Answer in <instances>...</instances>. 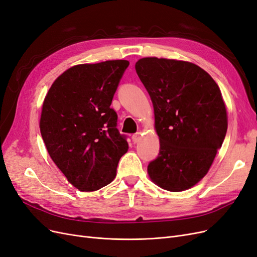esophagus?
Returning <instances> with one entry per match:
<instances>
[{"label":"esophagus","instance_id":"obj_1","mask_svg":"<svg viewBox=\"0 0 257 257\" xmlns=\"http://www.w3.org/2000/svg\"><path fill=\"white\" fill-rule=\"evenodd\" d=\"M140 139H141V134H140V133H136V134H134V135L132 136L133 143H135V144H137Z\"/></svg>","mask_w":257,"mask_h":257}]
</instances>
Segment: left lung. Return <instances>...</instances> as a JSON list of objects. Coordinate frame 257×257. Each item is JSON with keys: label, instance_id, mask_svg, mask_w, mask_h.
<instances>
[{"label": "left lung", "instance_id": "8db88e82", "mask_svg": "<svg viewBox=\"0 0 257 257\" xmlns=\"http://www.w3.org/2000/svg\"><path fill=\"white\" fill-rule=\"evenodd\" d=\"M135 68L151 96L161 145L148 166L149 178L168 191L187 190L207 174L226 134L220 88L189 61L145 57Z\"/></svg>", "mask_w": 257, "mask_h": 257}]
</instances>
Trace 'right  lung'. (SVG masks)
Here are the masks:
<instances>
[{
	"mask_svg": "<svg viewBox=\"0 0 257 257\" xmlns=\"http://www.w3.org/2000/svg\"><path fill=\"white\" fill-rule=\"evenodd\" d=\"M127 60L76 65L60 74L44 98L40 132L53 162L81 191L98 190L116 178L128 145L110 104Z\"/></svg>",
	"mask_w": 257,
	"mask_h": 257,
	"instance_id": "right-lung-1",
	"label": "right lung"
}]
</instances>
